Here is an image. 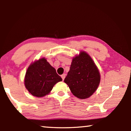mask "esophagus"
Here are the masks:
<instances>
[{
	"label": "esophagus",
	"mask_w": 131,
	"mask_h": 131,
	"mask_svg": "<svg viewBox=\"0 0 131 131\" xmlns=\"http://www.w3.org/2000/svg\"><path fill=\"white\" fill-rule=\"evenodd\" d=\"M65 76H66V74H62V75H61V77H62V79L63 80L64 79H65Z\"/></svg>",
	"instance_id": "34e87169"
}]
</instances>
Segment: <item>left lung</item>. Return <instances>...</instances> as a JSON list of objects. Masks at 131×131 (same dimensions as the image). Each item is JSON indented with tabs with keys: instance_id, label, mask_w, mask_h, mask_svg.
Wrapping results in <instances>:
<instances>
[{
	"instance_id": "1",
	"label": "left lung",
	"mask_w": 131,
	"mask_h": 131,
	"mask_svg": "<svg viewBox=\"0 0 131 131\" xmlns=\"http://www.w3.org/2000/svg\"><path fill=\"white\" fill-rule=\"evenodd\" d=\"M100 80L99 70L91 58L87 53L81 51L73 59L64 82L75 96L83 99L94 94Z\"/></svg>"
}]
</instances>
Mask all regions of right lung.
<instances>
[{"label":"right lung","mask_w":131,"mask_h":131,"mask_svg":"<svg viewBox=\"0 0 131 131\" xmlns=\"http://www.w3.org/2000/svg\"><path fill=\"white\" fill-rule=\"evenodd\" d=\"M62 80L55 69L43 58L28 68L25 74V85L32 95L43 97L49 94L55 84Z\"/></svg>","instance_id":"add662e5"}]
</instances>
